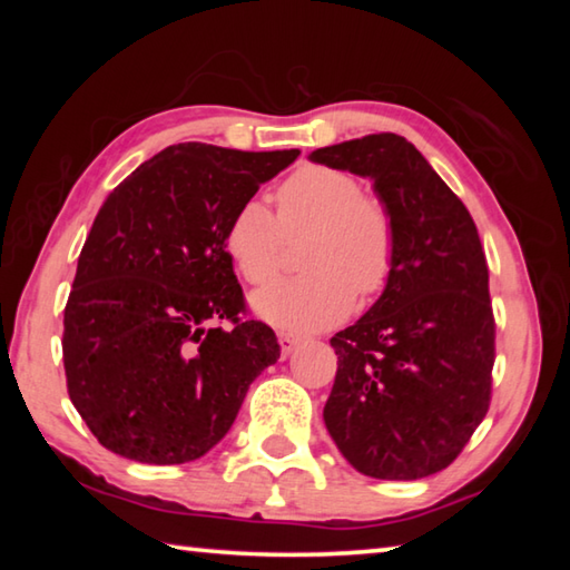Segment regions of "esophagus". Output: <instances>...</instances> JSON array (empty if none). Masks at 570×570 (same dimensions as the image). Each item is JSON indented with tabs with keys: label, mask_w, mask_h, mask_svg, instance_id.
<instances>
[{
	"label": "esophagus",
	"mask_w": 570,
	"mask_h": 570,
	"mask_svg": "<svg viewBox=\"0 0 570 570\" xmlns=\"http://www.w3.org/2000/svg\"><path fill=\"white\" fill-rule=\"evenodd\" d=\"M298 342H302V340H298V336H294V334H286V332L278 334V344H282V354L284 356L292 354L296 346H298Z\"/></svg>",
	"instance_id": "esophagus-1"
}]
</instances>
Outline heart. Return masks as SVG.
<instances>
[{
	"instance_id": "1",
	"label": "heart",
	"mask_w": 570,
	"mask_h": 570,
	"mask_svg": "<svg viewBox=\"0 0 570 570\" xmlns=\"http://www.w3.org/2000/svg\"><path fill=\"white\" fill-rule=\"evenodd\" d=\"M306 274L278 278L250 296L264 322L316 332L352 312L356 292L374 296L394 268V220L380 198L362 193L352 173L304 166L276 190V218L262 200H244L226 228V250L248 284L278 272L284 238L306 236Z\"/></svg>"
}]
</instances>
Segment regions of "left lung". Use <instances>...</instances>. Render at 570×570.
<instances>
[{
  "mask_svg": "<svg viewBox=\"0 0 570 570\" xmlns=\"http://www.w3.org/2000/svg\"><path fill=\"white\" fill-rule=\"evenodd\" d=\"M308 158L370 178L397 236L382 296L332 336L340 366L324 424L362 475H435L490 407L495 320L475 220L402 135H364Z\"/></svg>",
  "mask_w": 570,
  "mask_h": 570,
  "instance_id": "1",
  "label": "left lung"
}]
</instances>
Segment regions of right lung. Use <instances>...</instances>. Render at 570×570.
I'll return each mask as SVG.
<instances>
[{
	"instance_id": "add662e5",
	"label": "right lung",
	"mask_w": 570,
	"mask_h": 570,
	"mask_svg": "<svg viewBox=\"0 0 570 570\" xmlns=\"http://www.w3.org/2000/svg\"><path fill=\"white\" fill-rule=\"evenodd\" d=\"M296 156L178 142L105 198L77 258L62 360L75 410L115 455L148 465L206 455L278 360L272 326L240 320L226 228Z\"/></svg>"
}]
</instances>
